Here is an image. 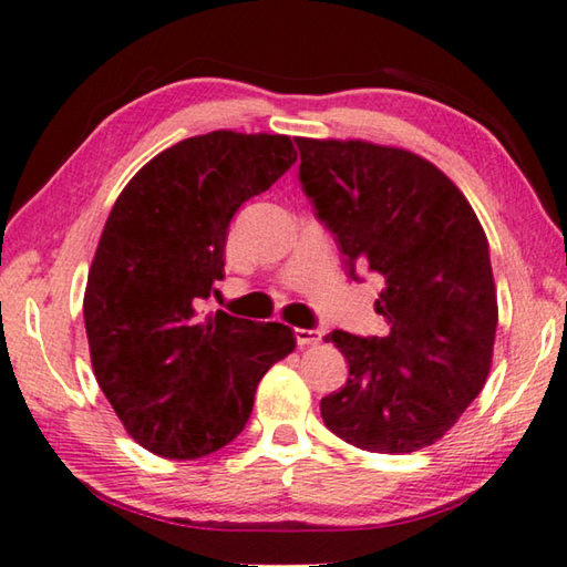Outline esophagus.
Wrapping results in <instances>:
<instances>
[{"label":"esophagus","instance_id":"esophagus-1","mask_svg":"<svg viewBox=\"0 0 567 567\" xmlns=\"http://www.w3.org/2000/svg\"><path fill=\"white\" fill-rule=\"evenodd\" d=\"M295 339H297V344H300V347L317 344L319 339H322V332H319V329H302V327H297V329H295Z\"/></svg>","mask_w":567,"mask_h":567}]
</instances>
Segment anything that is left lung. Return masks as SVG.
Segmentation results:
<instances>
[{
	"label": "left lung",
	"mask_w": 567,
	"mask_h": 567,
	"mask_svg": "<svg viewBox=\"0 0 567 567\" xmlns=\"http://www.w3.org/2000/svg\"><path fill=\"white\" fill-rule=\"evenodd\" d=\"M300 183L352 280L382 275L386 337L334 329L347 384L319 401L324 426L357 449L436 444L486 384L498 305L488 240L463 193L416 153L367 141L295 138Z\"/></svg>",
	"instance_id": "8db88e82"
}]
</instances>
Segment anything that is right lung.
Masks as SVG:
<instances>
[{
  "label": "right lung",
  "mask_w": 567,
  "mask_h": 567,
  "mask_svg": "<svg viewBox=\"0 0 567 567\" xmlns=\"http://www.w3.org/2000/svg\"><path fill=\"white\" fill-rule=\"evenodd\" d=\"M295 161L277 133L193 136L146 163L109 213L84 295L91 364L151 454L190 461L228 446L267 369L295 349L280 322L203 310L233 215Z\"/></svg>",
  "instance_id": "right-lung-1"
}]
</instances>
